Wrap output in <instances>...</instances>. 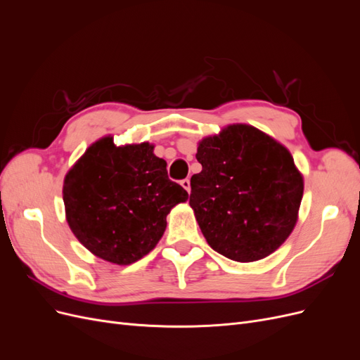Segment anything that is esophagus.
<instances>
[{
	"instance_id": "obj_1",
	"label": "esophagus",
	"mask_w": 360,
	"mask_h": 360,
	"mask_svg": "<svg viewBox=\"0 0 360 360\" xmlns=\"http://www.w3.org/2000/svg\"><path fill=\"white\" fill-rule=\"evenodd\" d=\"M180 183H181V186H183L184 189H186L188 192L191 191V180H189V179H184V180H181Z\"/></svg>"
}]
</instances>
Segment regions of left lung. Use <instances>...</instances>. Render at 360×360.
Listing matches in <instances>:
<instances>
[{
    "instance_id": "8db88e82",
    "label": "left lung",
    "mask_w": 360,
    "mask_h": 360,
    "mask_svg": "<svg viewBox=\"0 0 360 360\" xmlns=\"http://www.w3.org/2000/svg\"><path fill=\"white\" fill-rule=\"evenodd\" d=\"M197 160L202 171L191 179L189 204L207 243L238 263L275 252L303 197L290 151L252 126L231 124L201 141Z\"/></svg>"
}]
</instances>
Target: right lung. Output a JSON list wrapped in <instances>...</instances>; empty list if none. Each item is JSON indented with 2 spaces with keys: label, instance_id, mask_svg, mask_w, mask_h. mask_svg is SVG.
Instances as JSON below:
<instances>
[{
  "label": "right lung",
  "instance_id": "right-lung-1",
  "mask_svg": "<svg viewBox=\"0 0 360 360\" xmlns=\"http://www.w3.org/2000/svg\"><path fill=\"white\" fill-rule=\"evenodd\" d=\"M148 143L115 147L96 141L64 179L66 219L76 238L102 259L126 266L153 249L167 214L189 195L171 181Z\"/></svg>",
  "mask_w": 360,
  "mask_h": 360
}]
</instances>
